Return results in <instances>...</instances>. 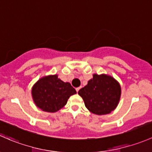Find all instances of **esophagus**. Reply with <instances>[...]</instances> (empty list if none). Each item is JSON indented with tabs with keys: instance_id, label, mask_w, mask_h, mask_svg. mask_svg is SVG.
<instances>
[{
	"instance_id": "obj_1",
	"label": "esophagus",
	"mask_w": 152,
	"mask_h": 152,
	"mask_svg": "<svg viewBox=\"0 0 152 152\" xmlns=\"http://www.w3.org/2000/svg\"><path fill=\"white\" fill-rule=\"evenodd\" d=\"M81 88H82V87H81V86H80V87L77 88H76V91H77V92H78V91H80V89Z\"/></svg>"
}]
</instances>
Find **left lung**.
Segmentation results:
<instances>
[{"instance_id": "8db88e82", "label": "left lung", "mask_w": 152, "mask_h": 152, "mask_svg": "<svg viewBox=\"0 0 152 152\" xmlns=\"http://www.w3.org/2000/svg\"><path fill=\"white\" fill-rule=\"evenodd\" d=\"M121 93L118 81L104 74H94L87 85L78 91L86 108L96 115H105L115 110L119 102Z\"/></svg>"}]
</instances>
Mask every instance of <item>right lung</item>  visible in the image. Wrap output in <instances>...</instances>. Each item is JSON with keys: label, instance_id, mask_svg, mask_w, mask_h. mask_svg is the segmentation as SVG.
Listing matches in <instances>:
<instances>
[{"label": "right lung", "instance_id": "1", "mask_svg": "<svg viewBox=\"0 0 152 152\" xmlns=\"http://www.w3.org/2000/svg\"><path fill=\"white\" fill-rule=\"evenodd\" d=\"M76 90L69 83H64L57 75L45 76L34 85L31 91L36 105L42 110L55 113L66 105Z\"/></svg>", "mask_w": 152, "mask_h": 152}]
</instances>
